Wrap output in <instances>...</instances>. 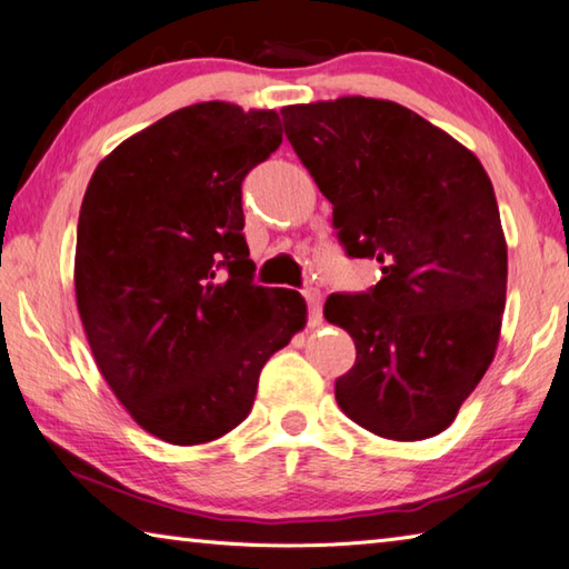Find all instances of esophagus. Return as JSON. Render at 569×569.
Returning a JSON list of instances; mask_svg holds the SVG:
<instances>
[{
  "mask_svg": "<svg viewBox=\"0 0 569 569\" xmlns=\"http://www.w3.org/2000/svg\"><path fill=\"white\" fill-rule=\"evenodd\" d=\"M306 301H308V323L316 328L320 326V320H323V296H320L318 288H308Z\"/></svg>",
  "mask_w": 569,
  "mask_h": 569,
  "instance_id": "obj_1",
  "label": "esophagus"
}]
</instances>
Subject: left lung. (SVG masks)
I'll return each mask as SVG.
<instances>
[{"label":"left lung","mask_w":569,"mask_h":569,"mask_svg":"<svg viewBox=\"0 0 569 569\" xmlns=\"http://www.w3.org/2000/svg\"><path fill=\"white\" fill-rule=\"evenodd\" d=\"M286 137L333 203L348 256L380 263L370 293H333L356 366L336 380L346 416L386 440L416 442L456 420L498 350L508 243L480 159L388 99L283 107Z\"/></svg>","instance_id":"1"}]
</instances>
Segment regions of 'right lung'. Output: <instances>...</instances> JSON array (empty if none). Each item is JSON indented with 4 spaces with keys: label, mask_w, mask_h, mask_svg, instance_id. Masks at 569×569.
I'll list each match as a JSON object with an SVG mask.
<instances>
[{
    "label": "right lung",
    "mask_w": 569,
    "mask_h": 569,
    "mask_svg": "<svg viewBox=\"0 0 569 569\" xmlns=\"http://www.w3.org/2000/svg\"><path fill=\"white\" fill-rule=\"evenodd\" d=\"M281 117L229 101L171 111L99 161L74 288L91 353L137 426L206 446L249 418L258 376L306 328L303 296L251 281L241 183Z\"/></svg>",
    "instance_id": "right-lung-1"
}]
</instances>
